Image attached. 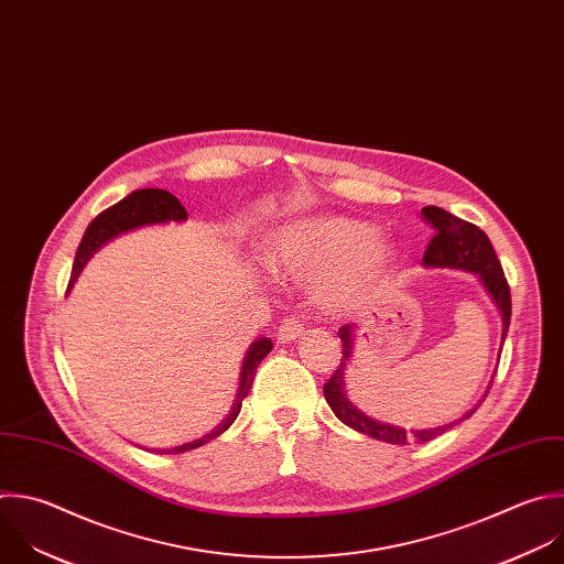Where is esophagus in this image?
I'll return each instance as SVG.
<instances>
[{"instance_id": "34e87169", "label": "esophagus", "mask_w": 564, "mask_h": 564, "mask_svg": "<svg viewBox=\"0 0 564 564\" xmlns=\"http://www.w3.org/2000/svg\"><path fill=\"white\" fill-rule=\"evenodd\" d=\"M303 329H305V327H303V318L290 314V316H285V318L281 321V325H279V329H276V338H279V343H290V340L299 338V336L303 334Z\"/></svg>"}]
</instances>
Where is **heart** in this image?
<instances>
[{
  "instance_id": "heart-1",
  "label": "heart",
  "mask_w": 564,
  "mask_h": 564,
  "mask_svg": "<svg viewBox=\"0 0 564 564\" xmlns=\"http://www.w3.org/2000/svg\"><path fill=\"white\" fill-rule=\"evenodd\" d=\"M263 265L299 281L318 279L323 305L340 307L377 281L392 261V250L354 219H305L272 232L261 250Z\"/></svg>"
}]
</instances>
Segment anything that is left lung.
Returning <instances> with one entry per match:
<instances>
[{
    "label": "left lung",
    "instance_id": "obj_1",
    "mask_svg": "<svg viewBox=\"0 0 564 564\" xmlns=\"http://www.w3.org/2000/svg\"><path fill=\"white\" fill-rule=\"evenodd\" d=\"M423 217L434 226V237L427 243L423 263L425 265H436V268H460V270H469L474 274H478L487 288V292L491 294L494 303L500 310L502 316V338L507 336L509 329V321H511V292H509V283L505 279L502 265L487 239V235L469 224L463 221L458 217H454L452 213L436 208V206H425L423 208ZM340 336V347H343V358L340 365L334 369V373L329 377V381L323 386V394L327 405L332 408V412L336 414V419L340 423H345L347 427L371 436L377 441L390 443V445H410L412 441L419 443H427L441 434H445L447 430H452L454 425H458L460 421L469 419L476 410H471L467 416L458 419L456 423L436 427V430H401L388 423H379L371 421L369 416L360 414L345 394V381H343V369H345V360L351 354V325H343L338 329ZM487 397V394H485Z\"/></svg>",
    "mask_w": 564,
    "mask_h": 564
}]
</instances>
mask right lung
I'll list each match as a JSON object with an SVG mask.
<instances>
[{"label": "right lung", "mask_w": 564, "mask_h": 564, "mask_svg": "<svg viewBox=\"0 0 564 564\" xmlns=\"http://www.w3.org/2000/svg\"><path fill=\"white\" fill-rule=\"evenodd\" d=\"M187 219V213L185 208L181 206V202L170 195L167 191H159V187H143V191H134L130 193L126 199L117 202L115 206L106 208L104 213H99L90 226L86 228L84 237H82V243L77 248V254H75V263H73V274H70V283L68 288L73 285V281L79 276L82 268L86 265V261L93 257V252H97L106 241H110L112 237L121 235V232H128V230H134L139 226H148V224H165V221H183ZM272 351V340L270 338H259L252 343L248 356H246V362H243V371H241V383H239V394H237V401L232 403V412L228 414V419L217 427L213 430L210 434H206L204 438L199 441H193L187 445H181V447H174V449H152L156 454H181V452H191V449H197L206 443H210L213 438L221 436L239 416L241 412V403L243 399L248 397L250 388H252V381H254V373L261 365V360Z\"/></svg>", "instance_id": "obj_1"}]
</instances>
